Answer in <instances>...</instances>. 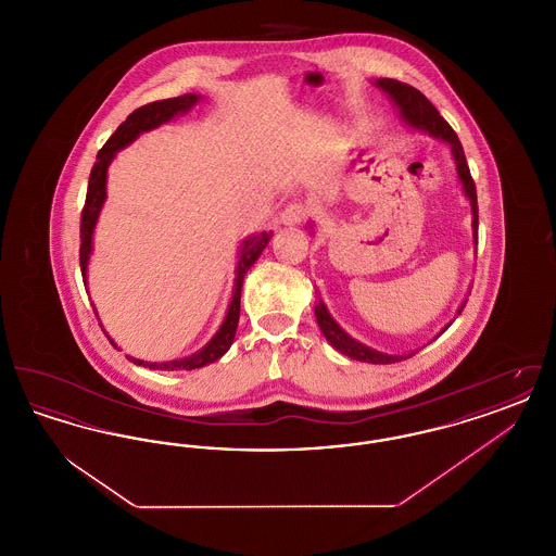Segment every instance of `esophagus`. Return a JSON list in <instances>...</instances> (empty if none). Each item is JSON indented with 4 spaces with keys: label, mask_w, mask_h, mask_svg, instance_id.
Wrapping results in <instances>:
<instances>
[{
    "label": "esophagus",
    "mask_w": 556,
    "mask_h": 556,
    "mask_svg": "<svg viewBox=\"0 0 556 556\" xmlns=\"http://www.w3.org/2000/svg\"><path fill=\"white\" fill-rule=\"evenodd\" d=\"M308 216V208L302 206V204H290L286 206V211L281 212V223L288 225V227H295V225H302Z\"/></svg>",
    "instance_id": "34e87169"
}]
</instances>
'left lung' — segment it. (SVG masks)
<instances>
[{
  "label": "left lung",
  "instance_id": "left-lung-1",
  "mask_svg": "<svg viewBox=\"0 0 556 556\" xmlns=\"http://www.w3.org/2000/svg\"><path fill=\"white\" fill-rule=\"evenodd\" d=\"M375 87H379L388 98L390 102L394 104L397 110V116L400 121L413 129V131L427 132L431 135L433 139L438 141H444L450 148V154L454 160V166H456V177L463 186V191L471 204V229H473V243L477 245V227H479V214H477V193L476 184L471 179V173H469V164L465 159V152H463V146L456 137V132L452 131L448 123L440 116V112L435 110V106L425 98L424 93L406 83H400L396 79H377L372 83ZM313 229V225H311ZM465 308V302L458 306L456 315H460ZM315 317H317L318 329L323 331L325 340L329 344L333 345L338 352H342L348 358L352 361H361V363H370V365H392V363H400V361H406L410 358L413 354H417V350H410V352H404V354H388V352H379L370 345L363 344L358 340H354L352 336H348L344 329L338 325V320L331 317V313L327 311L325 302L320 300L318 295L317 306H315ZM452 323V320H450ZM444 325V329L440 333H444L450 327ZM438 333V336H440ZM435 336V338H438ZM433 338V340H435Z\"/></svg>",
  "mask_w": 556,
  "mask_h": 556
}]
</instances>
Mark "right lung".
Masks as SVG:
<instances>
[{
	"instance_id": "obj_1",
	"label": "right lung",
	"mask_w": 556,
	"mask_h": 556,
	"mask_svg": "<svg viewBox=\"0 0 556 556\" xmlns=\"http://www.w3.org/2000/svg\"><path fill=\"white\" fill-rule=\"evenodd\" d=\"M200 100H202L200 93H186V96H179V98H168V100L152 102L148 106L137 108L135 112L127 116V121L116 131L112 132L106 146L98 152V162L93 164L91 175H89L85 208H83V216H80V273H83V283L85 286H87V266H89V258H91V252H93V231H96L100 212H102L104 202H106L108 166L112 164V160L116 159V152L127 148L141 132L159 129L160 125L173 121L175 116L187 114ZM270 238H273V233L263 231V233L248 236L239 243L233 295H231L227 315L223 318L220 327L216 329V333L212 336L208 344L200 348L198 352H193L191 356H184V358L168 361V363H148V361H139V358H132V356H127V358L132 361L135 365H143V367L152 370H191L202 369L206 365L216 363L220 356H225L227 350L233 344V338H236V331H238L239 300H241L243 277L250 270V266L258 261V256L263 254V250H265ZM96 317H98V311H96ZM102 329H104V325H102ZM104 333H106V329H104ZM108 340L114 348H118L110 336H108Z\"/></svg>"
}]
</instances>
